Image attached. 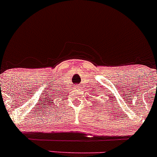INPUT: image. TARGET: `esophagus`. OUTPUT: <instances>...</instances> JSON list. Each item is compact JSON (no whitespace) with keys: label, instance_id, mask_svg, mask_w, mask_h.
<instances>
[{"label":"esophagus","instance_id":"1","mask_svg":"<svg viewBox=\"0 0 157 157\" xmlns=\"http://www.w3.org/2000/svg\"><path fill=\"white\" fill-rule=\"evenodd\" d=\"M79 87H79V86H78V85H77V86H76V87H75V88H79Z\"/></svg>","mask_w":157,"mask_h":157}]
</instances>
